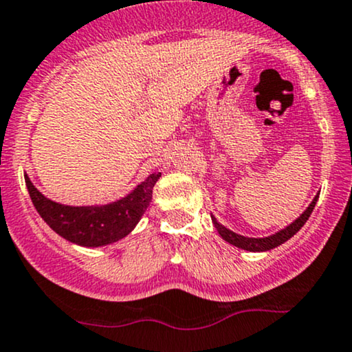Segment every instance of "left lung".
Returning a JSON list of instances; mask_svg holds the SVG:
<instances>
[{
	"instance_id": "left-lung-1",
	"label": "left lung",
	"mask_w": 352,
	"mask_h": 352,
	"mask_svg": "<svg viewBox=\"0 0 352 352\" xmlns=\"http://www.w3.org/2000/svg\"><path fill=\"white\" fill-rule=\"evenodd\" d=\"M318 197H320V196H315V199L311 201V204L308 206L307 210H305V212L301 214V216L296 219V221H293L290 226H287V227H285V229L278 230V232L268 235V237H245V235L235 234L230 229H227V227L222 226L221 222H219L217 219L212 216V214H210V219H212V224L217 229L219 235H221V237L224 239L226 242L232 243V245L239 247V249H242V250L267 252V250L275 249V247L282 245L283 242H287L288 239H292L293 235L298 232L301 227L305 226V222L308 221V217L311 216L313 209H315V206H316Z\"/></svg>"
}]
</instances>
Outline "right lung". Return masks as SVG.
Returning a JSON list of instances; mask_svg holds the SVG:
<instances>
[{
  "label": "right lung",
  "mask_w": 352,
  "mask_h": 352,
  "mask_svg": "<svg viewBox=\"0 0 352 352\" xmlns=\"http://www.w3.org/2000/svg\"><path fill=\"white\" fill-rule=\"evenodd\" d=\"M161 173H153L122 199L100 206H65L45 197L28 175L29 196L39 216L56 234L77 245L103 247L122 241L135 229L150 206Z\"/></svg>",
  "instance_id": "1"
}]
</instances>
